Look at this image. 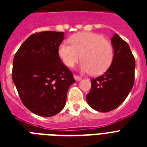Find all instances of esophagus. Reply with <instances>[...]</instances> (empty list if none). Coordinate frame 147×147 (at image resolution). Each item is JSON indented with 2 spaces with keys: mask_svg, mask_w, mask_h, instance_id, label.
<instances>
[{
  "mask_svg": "<svg viewBox=\"0 0 147 147\" xmlns=\"http://www.w3.org/2000/svg\"><path fill=\"white\" fill-rule=\"evenodd\" d=\"M74 78H75V79H76V81H79L81 79V76H77V75H74Z\"/></svg>",
  "mask_w": 147,
  "mask_h": 147,
  "instance_id": "obj_1",
  "label": "esophagus"
}]
</instances>
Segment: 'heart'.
<instances>
[{
    "instance_id": "obj_1",
    "label": "heart",
    "mask_w": 147,
    "mask_h": 147,
    "mask_svg": "<svg viewBox=\"0 0 147 147\" xmlns=\"http://www.w3.org/2000/svg\"><path fill=\"white\" fill-rule=\"evenodd\" d=\"M69 43L62 42L58 48L60 59L66 66L73 67L82 59L81 69L99 76L107 71L114 59V47L100 34L82 32L69 38Z\"/></svg>"
}]
</instances>
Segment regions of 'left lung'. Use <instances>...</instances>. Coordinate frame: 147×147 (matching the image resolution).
I'll use <instances>...</instances> for the list:
<instances>
[{
    "label": "left lung",
    "mask_w": 147,
    "mask_h": 147,
    "mask_svg": "<svg viewBox=\"0 0 147 147\" xmlns=\"http://www.w3.org/2000/svg\"><path fill=\"white\" fill-rule=\"evenodd\" d=\"M114 55L109 69L101 76L92 78L86 99L95 111L108 112L124 101L135 80V59L130 47L117 33L111 39Z\"/></svg>",
    "instance_id": "8db88e82"
}]
</instances>
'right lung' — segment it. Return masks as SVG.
<instances>
[{"label":"right lung","mask_w":147,"mask_h":147,"mask_svg":"<svg viewBox=\"0 0 147 147\" xmlns=\"http://www.w3.org/2000/svg\"><path fill=\"white\" fill-rule=\"evenodd\" d=\"M63 38V32L33 33L13 58L12 78L20 100L39 116L52 117L61 111L69 88L76 82L58 54Z\"/></svg>","instance_id":"right-lung-1"}]
</instances>
